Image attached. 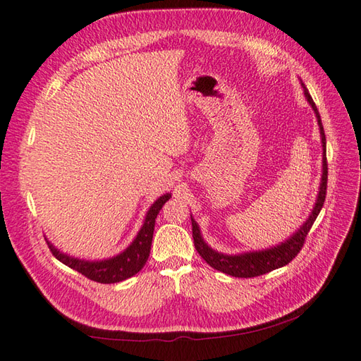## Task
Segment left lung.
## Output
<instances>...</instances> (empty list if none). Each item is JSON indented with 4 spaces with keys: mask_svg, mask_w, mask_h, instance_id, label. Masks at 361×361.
Returning <instances> with one entry per match:
<instances>
[{
    "mask_svg": "<svg viewBox=\"0 0 361 361\" xmlns=\"http://www.w3.org/2000/svg\"><path fill=\"white\" fill-rule=\"evenodd\" d=\"M303 92H305L307 102L312 104V108L316 114L317 125H319V131H321L322 150H324L319 194H317L314 208L312 211V214H310V217L305 221V224H303L291 238H288L285 243L274 245V247H271V249L258 250V252H245V253H239V255H224V253H219V252L211 249V247L203 241L199 225H197L194 219L190 217V221H192V238H194L195 250L199 252V255L204 261H207L211 267H214V269L221 271L224 274H228V275H231V277H241V279L258 277V275L267 274L274 269H279V267H283L288 263H291V261L298 257V253L300 252L303 244H305V238L308 235V231L313 227L316 217H317V214H319V211L324 204V200H326L327 171H329L327 158H326V134H324L319 112H317L313 98L308 94L305 86H303Z\"/></svg>",
    "mask_w": 361,
    "mask_h": 361,
    "instance_id": "1",
    "label": "left lung"
}]
</instances>
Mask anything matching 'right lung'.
<instances>
[{
  "label": "right lung",
  "mask_w": 361,
  "mask_h": 361,
  "mask_svg": "<svg viewBox=\"0 0 361 361\" xmlns=\"http://www.w3.org/2000/svg\"><path fill=\"white\" fill-rule=\"evenodd\" d=\"M169 199H171V194H164L152 204L145 216L142 228L137 233V236L134 238V241L130 244V247H126V249L122 253H118L117 257L102 261H86L66 255V253L56 249L51 243L47 241V244L53 255L58 258L61 263L72 267L73 271L82 274L84 277H87L89 280L97 281V283H118V281L136 275L145 266L148 257H150L154 219L159 214L162 204Z\"/></svg>",
  "instance_id": "add662e5"
}]
</instances>
